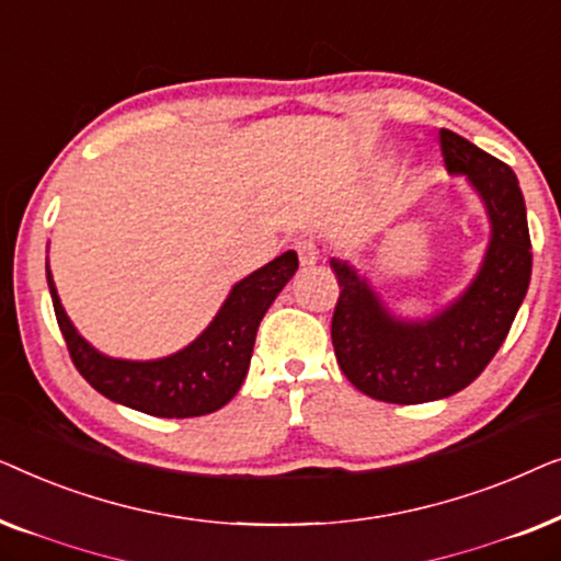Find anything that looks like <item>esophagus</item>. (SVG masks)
Listing matches in <instances>:
<instances>
[{
  "mask_svg": "<svg viewBox=\"0 0 561 561\" xmlns=\"http://www.w3.org/2000/svg\"><path fill=\"white\" fill-rule=\"evenodd\" d=\"M296 252H298V260H301L304 267H311L319 263V248L311 237H301V240L296 242Z\"/></svg>",
  "mask_w": 561,
  "mask_h": 561,
  "instance_id": "1",
  "label": "esophagus"
}]
</instances>
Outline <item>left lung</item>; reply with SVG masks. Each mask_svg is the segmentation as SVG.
Segmentation results:
<instances>
[{
  "label": "left lung",
  "mask_w": 561,
  "mask_h": 561,
  "mask_svg": "<svg viewBox=\"0 0 561 561\" xmlns=\"http://www.w3.org/2000/svg\"><path fill=\"white\" fill-rule=\"evenodd\" d=\"M444 165L465 175L488 214L490 240L462 294L426 319L398 317L347 260L332 319L336 363L357 390L386 403H428L470 386L501 350L531 280V237L516 173L462 135L439 133Z\"/></svg>",
  "instance_id": "8db88e82"
}]
</instances>
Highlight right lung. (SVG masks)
I'll return each instance as SVG.
<instances>
[{"label":"right lung","mask_w":561,"mask_h":561,"mask_svg":"<svg viewBox=\"0 0 561 561\" xmlns=\"http://www.w3.org/2000/svg\"><path fill=\"white\" fill-rule=\"evenodd\" d=\"M296 271V252H283L237 280L217 317L183 350L158 359H122L104 355L79 334L45 263L53 309L76 370L110 401L160 419L204 416L232 401L250 370L260 321Z\"/></svg>","instance_id":"right-lung-1"}]
</instances>
